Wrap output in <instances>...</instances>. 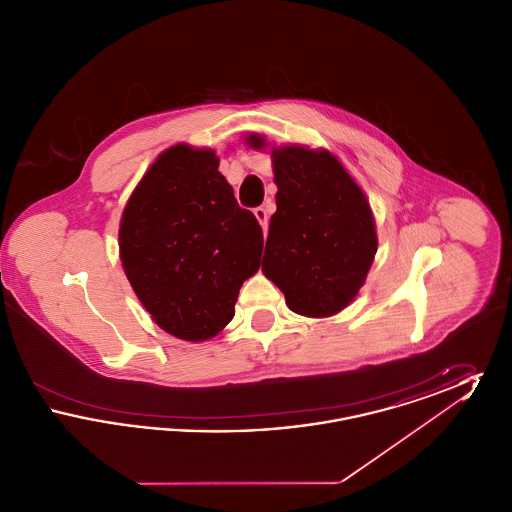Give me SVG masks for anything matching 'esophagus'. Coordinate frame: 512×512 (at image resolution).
<instances>
[{"instance_id": "1", "label": "esophagus", "mask_w": 512, "mask_h": 512, "mask_svg": "<svg viewBox=\"0 0 512 512\" xmlns=\"http://www.w3.org/2000/svg\"><path fill=\"white\" fill-rule=\"evenodd\" d=\"M253 215H255V219L259 220V224L263 226V230H267L268 228V209L267 207H257L255 211H253Z\"/></svg>"}]
</instances>
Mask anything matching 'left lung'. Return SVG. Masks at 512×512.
<instances>
[{"label": "left lung", "mask_w": 512, "mask_h": 512, "mask_svg": "<svg viewBox=\"0 0 512 512\" xmlns=\"http://www.w3.org/2000/svg\"><path fill=\"white\" fill-rule=\"evenodd\" d=\"M265 149L261 134L244 140ZM276 213L270 217L263 274L293 313L326 318L353 303L372 267L378 236L365 192L328 149L272 147Z\"/></svg>", "instance_id": "8db88e82"}]
</instances>
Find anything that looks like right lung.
Listing matches in <instances>:
<instances>
[{
	"label": "right lung",
	"instance_id": "obj_1",
	"mask_svg": "<svg viewBox=\"0 0 512 512\" xmlns=\"http://www.w3.org/2000/svg\"><path fill=\"white\" fill-rule=\"evenodd\" d=\"M261 251L263 230L240 209L209 147L159 153L122 211L124 274L151 320L178 340L222 332Z\"/></svg>",
	"mask_w": 512,
	"mask_h": 512
}]
</instances>
